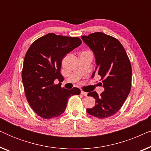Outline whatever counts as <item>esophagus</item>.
Returning a JSON list of instances; mask_svg holds the SVG:
<instances>
[{
    "label": "esophagus",
    "instance_id": "1",
    "mask_svg": "<svg viewBox=\"0 0 151 151\" xmlns=\"http://www.w3.org/2000/svg\"><path fill=\"white\" fill-rule=\"evenodd\" d=\"M81 94L84 96H87V93L84 92V91H81Z\"/></svg>",
    "mask_w": 151,
    "mask_h": 151
}]
</instances>
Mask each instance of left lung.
<instances>
[{"mask_svg":"<svg viewBox=\"0 0 151 151\" xmlns=\"http://www.w3.org/2000/svg\"><path fill=\"white\" fill-rule=\"evenodd\" d=\"M93 52L96 67L92 75L101 76L104 91L100 96L96 91L88 93L96 99V105L86 109L88 114L103 119L118 112L131 88L132 69L129 57L118 40L102 32L81 37Z\"/></svg>","mask_w":151,"mask_h":151,"instance_id":"left-lung-1","label":"left lung"}]
</instances>
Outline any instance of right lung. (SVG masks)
<instances>
[{
	"mask_svg": "<svg viewBox=\"0 0 151 151\" xmlns=\"http://www.w3.org/2000/svg\"><path fill=\"white\" fill-rule=\"evenodd\" d=\"M79 38L50 33L32 43L24 56L22 80L29 104L45 119L57 117L65 112L69 98L79 95L80 88L61 87L60 73L64 56L81 45ZM55 79L60 82L54 84Z\"/></svg>",
	"mask_w": 151,
	"mask_h": 151,
	"instance_id": "obj_1",
	"label": "right lung"
}]
</instances>
